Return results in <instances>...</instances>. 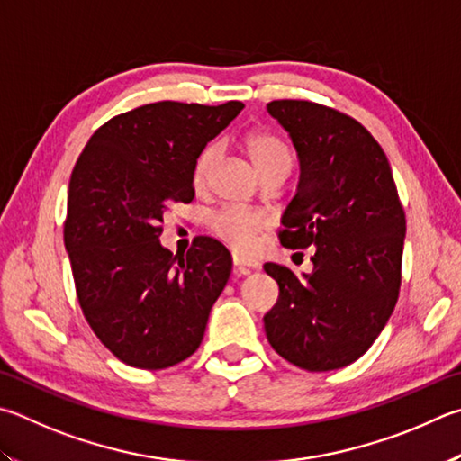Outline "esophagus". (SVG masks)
Here are the masks:
<instances>
[{
    "instance_id": "34e87169",
    "label": "esophagus",
    "mask_w": 461,
    "mask_h": 461,
    "mask_svg": "<svg viewBox=\"0 0 461 461\" xmlns=\"http://www.w3.org/2000/svg\"><path fill=\"white\" fill-rule=\"evenodd\" d=\"M233 266H236L238 270H252V267H259V262L256 258L233 254Z\"/></svg>"
}]
</instances>
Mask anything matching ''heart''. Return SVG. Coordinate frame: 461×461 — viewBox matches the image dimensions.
<instances>
[{
  "label": "heart",
  "mask_w": 461,
  "mask_h": 461,
  "mask_svg": "<svg viewBox=\"0 0 461 461\" xmlns=\"http://www.w3.org/2000/svg\"><path fill=\"white\" fill-rule=\"evenodd\" d=\"M246 153L252 158L254 167L262 177L264 173L276 169V167H288L290 153L288 147L272 132L258 131L248 135L244 140ZM220 149L215 145L205 147L194 165V185L195 189H205L212 183ZM267 225V220L262 213L244 212V209H223L213 217V231L223 241L236 249H249L254 246V240L259 231Z\"/></svg>",
  "instance_id": "heart-1"
}]
</instances>
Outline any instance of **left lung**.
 Here are the masks:
<instances>
[{"instance_id":"1","label":"left lung","mask_w":461,"mask_h":461,"mask_svg":"<svg viewBox=\"0 0 461 461\" xmlns=\"http://www.w3.org/2000/svg\"><path fill=\"white\" fill-rule=\"evenodd\" d=\"M267 113L300 165L280 244L316 249L311 274L264 264L280 286L266 337L300 369H342L369 350L397 304L403 207L387 157L361 122L308 100H274Z\"/></svg>"}]
</instances>
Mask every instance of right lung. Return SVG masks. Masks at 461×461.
I'll list each match as a JSON object with an SVG mask.
<instances>
[{
    "label": "right lung",
    "instance_id": "obj_1",
    "mask_svg": "<svg viewBox=\"0 0 461 461\" xmlns=\"http://www.w3.org/2000/svg\"><path fill=\"white\" fill-rule=\"evenodd\" d=\"M244 104L163 100L114 116L90 137L68 189L64 246L82 312L100 342L137 369L185 361L202 345L231 254L195 238L161 246L163 215L194 199V165Z\"/></svg>",
    "mask_w": 461,
    "mask_h": 461
}]
</instances>
